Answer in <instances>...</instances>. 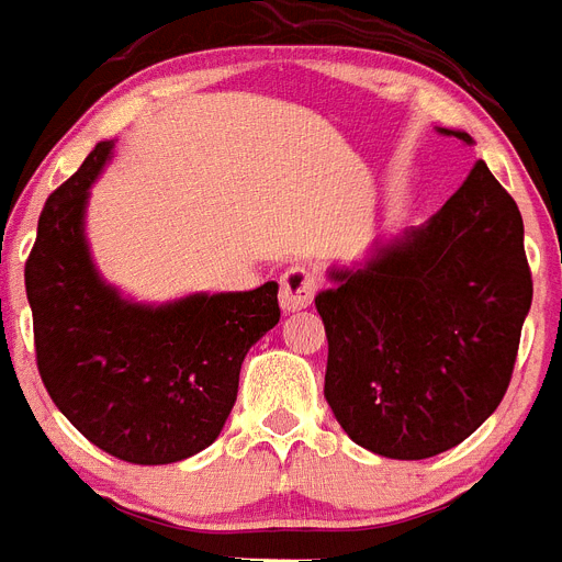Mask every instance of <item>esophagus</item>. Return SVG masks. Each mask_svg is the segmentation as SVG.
I'll list each match as a JSON object with an SVG mask.
<instances>
[{"label": "esophagus", "mask_w": 562, "mask_h": 562, "mask_svg": "<svg viewBox=\"0 0 562 562\" xmlns=\"http://www.w3.org/2000/svg\"><path fill=\"white\" fill-rule=\"evenodd\" d=\"M318 290V278L307 267H290L281 276V310L284 313H299V310L310 307Z\"/></svg>", "instance_id": "esophagus-1"}]
</instances>
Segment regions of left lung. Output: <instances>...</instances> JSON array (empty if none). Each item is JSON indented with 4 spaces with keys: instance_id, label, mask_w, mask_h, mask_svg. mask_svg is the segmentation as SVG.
<instances>
[{
    "instance_id": "obj_1",
    "label": "left lung",
    "mask_w": 562,
    "mask_h": 562,
    "mask_svg": "<svg viewBox=\"0 0 562 562\" xmlns=\"http://www.w3.org/2000/svg\"><path fill=\"white\" fill-rule=\"evenodd\" d=\"M330 278L324 396L356 445L428 459L497 411L535 286L520 209L482 160L430 221Z\"/></svg>"
}]
</instances>
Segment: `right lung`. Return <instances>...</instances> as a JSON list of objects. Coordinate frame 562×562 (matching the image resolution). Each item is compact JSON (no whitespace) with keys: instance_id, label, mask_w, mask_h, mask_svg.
I'll return each instance as SVG.
<instances>
[{"instance_id":"add662e5","label":"right lung","mask_w":562,"mask_h":562,"mask_svg":"<svg viewBox=\"0 0 562 562\" xmlns=\"http://www.w3.org/2000/svg\"><path fill=\"white\" fill-rule=\"evenodd\" d=\"M111 146L97 143L42 209L25 263L36 368L88 442L134 465H169L224 430L244 356L281 318L278 284L157 307L105 284L88 252L86 203Z\"/></svg>"}]
</instances>
